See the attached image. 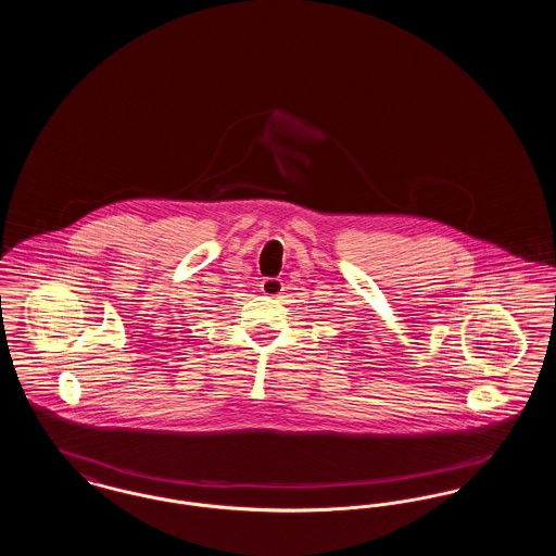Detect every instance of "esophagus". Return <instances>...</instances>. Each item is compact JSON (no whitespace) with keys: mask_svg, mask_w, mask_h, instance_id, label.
Segmentation results:
<instances>
[{"mask_svg":"<svg viewBox=\"0 0 556 556\" xmlns=\"http://www.w3.org/2000/svg\"><path fill=\"white\" fill-rule=\"evenodd\" d=\"M261 291L266 298H279L281 291H283V283L281 279H275V277H268L263 283H261Z\"/></svg>","mask_w":556,"mask_h":556,"instance_id":"34e87169","label":"esophagus"}]
</instances>
